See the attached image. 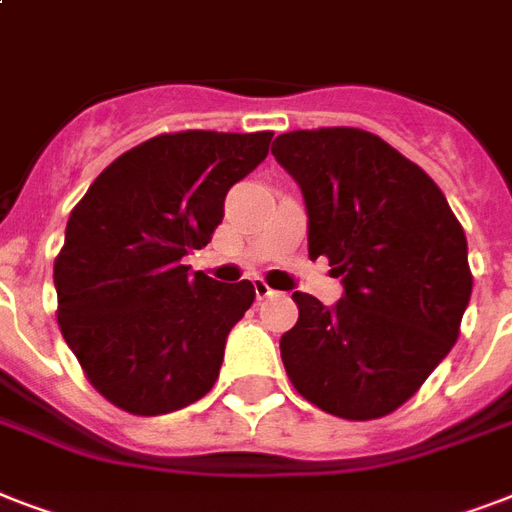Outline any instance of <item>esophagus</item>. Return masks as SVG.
<instances>
[{
  "label": "esophagus",
  "instance_id": "esophagus-1",
  "mask_svg": "<svg viewBox=\"0 0 512 512\" xmlns=\"http://www.w3.org/2000/svg\"><path fill=\"white\" fill-rule=\"evenodd\" d=\"M252 287H255V297H257V300H265V297L273 295V289L268 287V284H265L263 279L252 281Z\"/></svg>",
  "mask_w": 512,
  "mask_h": 512
}]
</instances>
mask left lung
I'll return each mask as SVG.
<instances>
[{
    "label": "left lung",
    "instance_id": "left-lung-1",
    "mask_svg": "<svg viewBox=\"0 0 512 512\" xmlns=\"http://www.w3.org/2000/svg\"><path fill=\"white\" fill-rule=\"evenodd\" d=\"M271 154L308 212V255L342 276L332 308L295 292L281 337L297 393L342 420H377L420 390L452 350L473 276L468 241L422 167L353 127L284 132Z\"/></svg>",
    "mask_w": 512,
    "mask_h": 512
}]
</instances>
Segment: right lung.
Here are the masks:
<instances>
[{
    "label": "right lung",
    "instance_id": "1",
    "mask_svg": "<svg viewBox=\"0 0 512 512\" xmlns=\"http://www.w3.org/2000/svg\"><path fill=\"white\" fill-rule=\"evenodd\" d=\"M271 138H151L108 164L68 217L52 273L60 332L87 380L124 412H177L215 385L255 287L209 279L183 257L207 247L225 193L263 162Z\"/></svg>",
    "mask_w": 512,
    "mask_h": 512
}]
</instances>
